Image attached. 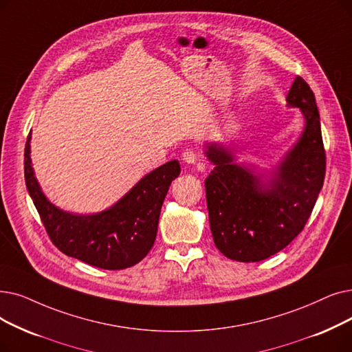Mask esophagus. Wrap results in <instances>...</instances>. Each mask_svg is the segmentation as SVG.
<instances>
[{
  "label": "esophagus",
  "mask_w": 352,
  "mask_h": 352,
  "mask_svg": "<svg viewBox=\"0 0 352 352\" xmlns=\"http://www.w3.org/2000/svg\"><path fill=\"white\" fill-rule=\"evenodd\" d=\"M197 157H198L197 151L192 148H188L182 152V160H184L187 164H194L197 161ZM201 170H204V166H201Z\"/></svg>",
  "instance_id": "1"
}]
</instances>
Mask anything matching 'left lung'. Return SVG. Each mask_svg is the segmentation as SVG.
Masks as SVG:
<instances>
[{
  "label": "left lung",
  "mask_w": 352,
  "mask_h": 352,
  "mask_svg": "<svg viewBox=\"0 0 352 352\" xmlns=\"http://www.w3.org/2000/svg\"><path fill=\"white\" fill-rule=\"evenodd\" d=\"M287 106L299 108L305 129L267 184L234 164L232 151L210 144L216 165L206 179L210 228L216 248L236 262H261L285 249L302 230L324 186L327 157L315 95L296 76Z\"/></svg>",
  "instance_id": "left-lung-1"
}]
</instances>
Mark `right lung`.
I'll return each instance as SVG.
<instances>
[{
	"label": "right lung",
	"instance_id": "add662e5",
	"mask_svg": "<svg viewBox=\"0 0 352 352\" xmlns=\"http://www.w3.org/2000/svg\"><path fill=\"white\" fill-rule=\"evenodd\" d=\"M30 140L28 135L25 186L54 246L70 257L106 270L140 263L154 246L164 198L181 173L178 161L166 162L145 175L111 208L78 216L57 208L43 194L30 158Z\"/></svg>",
	"mask_w": 352,
	"mask_h": 352
}]
</instances>
